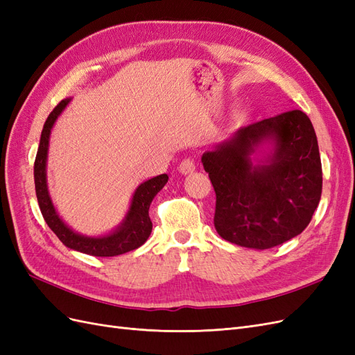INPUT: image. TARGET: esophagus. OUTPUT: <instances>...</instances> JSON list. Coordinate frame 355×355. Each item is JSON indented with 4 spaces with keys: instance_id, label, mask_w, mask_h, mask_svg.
I'll use <instances>...</instances> for the list:
<instances>
[{
    "instance_id": "34e87169",
    "label": "esophagus",
    "mask_w": 355,
    "mask_h": 355,
    "mask_svg": "<svg viewBox=\"0 0 355 355\" xmlns=\"http://www.w3.org/2000/svg\"><path fill=\"white\" fill-rule=\"evenodd\" d=\"M178 170L180 171L182 175H189V173H192V171L196 170V161H194V158H184L179 163V166H178Z\"/></svg>"
}]
</instances>
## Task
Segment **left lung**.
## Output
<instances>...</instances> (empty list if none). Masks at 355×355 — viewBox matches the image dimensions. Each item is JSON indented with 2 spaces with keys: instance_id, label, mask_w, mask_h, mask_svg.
Segmentation results:
<instances>
[{
  "instance_id": "8db88e82",
  "label": "left lung",
  "mask_w": 355,
  "mask_h": 355,
  "mask_svg": "<svg viewBox=\"0 0 355 355\" xmlns=\"http://www.w3.org/2000/svg\"><path fill=\"white\" fill-rule=\"evenodd\" d=\"M271 138L270 163L254 166V148ZM216 192L214 228L223 240L265 250L302 232L323 188L317 136L299 110L241 127L232 139L201 157Z\"/></svg>"
}]
</instances>
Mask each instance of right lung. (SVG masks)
I'll use <instances>...</instances> for the list:
<instances>
[{"label":"right lung","mask_w":355,"mask_h":355,"mask_svg":"<svg viewBox=\"0 0 355 355\" xmlns=\"http://www.w3.org/2000/svg\"><path fill=\"white\" fill-rule=\"evenodd\" d=\"M69 99L60 101L55 110L50 112L44 123L41 132L40 146L34 163V178H35V192L38 206L41 210L42 218L50 227V230L58 235V239L72 250H77L90 256H118L127 253L130 250L141 247L149 237L153 231V222L149 219V206H151L153 198L158 194L159 189L167 184L168 176L159 175L153 179H149L144 184L139 185L135 191L132 200L130 210H128L121 227L115 232L105 235L99 239L84 237L77 232L69 230L63 220L59 218V214L55 210V206L50 200L46 182V161H47V149H49V137L51 127L55 124L59 114L65 110Z\"/></svg>","instance_id":"right-lung-1"}]
</instances>
